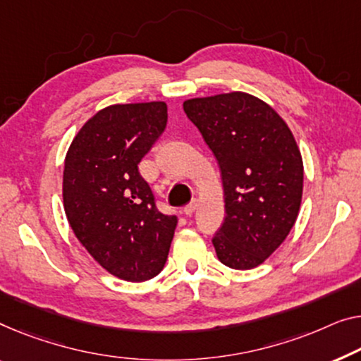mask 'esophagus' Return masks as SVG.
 Segmentation results:
<instances>
[{
  "label": "esophagus",
  "mask_w": 361,
  "mask_h": 361,
  "mask_svg": "<svg viewBox=\"0 0 361 361\" xmlns=\"http://www.w3.org/2000/svg\"><path fill=\"white\" fill-rule=\"evenodd\" d=\"M197 209V199H192V201L188 204V206L183 207V212H185L186 215H191L192 212H195Z\"/></svg>",
  "instance_id": "34e87169"
}]
</instances>
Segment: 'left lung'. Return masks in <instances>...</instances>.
I'll return each instance as SVG.
<instances>
[{"label":"left lung","mask_w":361,"mask_h":361,"mask_svg":"<svg viewBox=\"0 0 361 361\" xmlns=\"http://www.w3.org/2000/svg\"><path fill=\"white\" fill-rule=\"evenodd\" d=\"M222 171L225 219L212 243L232 269L264 262L287 238L303 195V160L279 113L246 92L183 104Z\"/></svg>","instance_id":"left-lung-1"}]
</instances>
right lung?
Here are the masks:
<instances>
[{"mask_svg":"<svg viewBox=\"0 0 361 361\" xmlns=\"http://www.w3.org/2000/svg\"><path fill=\"white\" fill-rule=\"evenodd\" d=\"M165 102L110 105L73 139L63 204L80 245L113 276L144 282L162 271L178 224L155 206L137 165L165 131Z\"/></svg>","mask_w":361,"mask_h":361,"instance_id":"right-lung-1","label":"right lung"}]
</instances>
